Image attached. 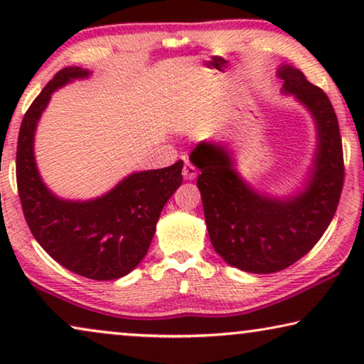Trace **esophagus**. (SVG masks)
<instances>
[{"mask_svg": "<svg viewBox=\"0 0 364 364\" xmlns=\"http://www.w3.org/2000/svg\"><path fill=\"white\" fill-rule=\"evenodd\" d=\"M182 176L186 181H193V178L197 177V168L193 167L191 162L186 161V164H183V168H182Z\"/></svg>", "mask_w": 364, "mask_h": 364, "instance_id": "34e87169", "label": "esophagus"}]
</instances>
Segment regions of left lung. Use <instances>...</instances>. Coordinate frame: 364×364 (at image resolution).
I'll return each instance as SVG.
<instances>
[{
    "mask_svg": "<svg viewBox=\"0 0 364 364\" xmlns=\"http://www.w3.org/2000/svg\"><path fill=\"white\" fill-rule=\"evenodd\" d=\"M277 76L283 79L282 92L295 97L315 121L316 149L301 188L287 197L258 192L243 181L223 142L203 141L191 154L200 171L197 187L213 248L228 265L263 275L285 270L315 247L335 217L345 178L330 99L290 64H282Z\"/></svg>",
    "mask_w": 364,
    "mask_h": 364,
    "instance_id": "1",
    "label": "left lung"
}]
</instances>
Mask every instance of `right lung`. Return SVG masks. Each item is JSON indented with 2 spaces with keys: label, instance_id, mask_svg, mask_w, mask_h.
I'll list each match as a JSON object with an SVG mask.
<instances>
[{
  "label": "right lung",
  "instance_id": "obj_1",
  "mask_svg": "<svg viewBox=\"0 0 364 364\" xmlns=\"http://www.w3.org/2000/svg\"><path fill=\"white\" fill-rule=\"evenodd\" d=\"M89 76L87 69L64 68L29 106L19 129L16 181L24 218L44 252L68 270L104 282L127 275L146 257L162 208L182 183L183 162L129 173L89 200H69L49 191L34 159L38 121L54 91Z\"/></svg>",
  "mask_w": 364,
  "mask_h": 364
}]
</instances>
